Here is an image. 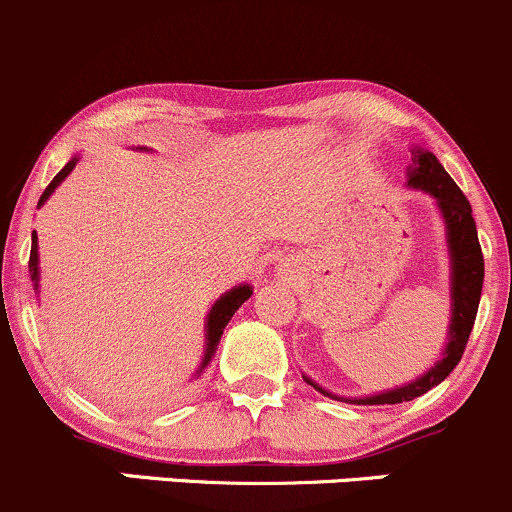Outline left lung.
Segmentation results:
<instances>
[{
	"label": "left lung",
	"mask_w": 512,
	"mask_h": 512,
	"mask_svg": "<svg viewBox=\"0 0 512 512\" xmlns=\"http://www.w3.org/2000/svg\"><path fill=\"white\" fill-rule=\"evenodd\" d=\"M410 188H420L437 200L439 210H442L444 224H447V241H449V256H452V324H449V344L442 359L434 364L425 376L417 381L408 383L403 388L386 390V393L371 395V398L351 400L359 405H398L408 403V400L420 398L422 393L439 386L449 373L454 371L456 364L461 361L466 342L474 329L478 300H481L483 288V254L481 244H478L476 222L471 217V205L466 200L464 192L454 183L452 175L442 168V163L432 156L430 151L422 148H412V166L408 170ZM310 386H315L320 393L334 398L332 393L322 390L317 383H312L305 376Z\"/></svg>",
	"instance_id": "obj_1"
}]
</instances>
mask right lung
<instances>
[{
	"label": "right lung",
	"instance_id": "obj_1",
	"mask_svg": "<svg viewBox=\"0 0 512 512\" xmlns=\"http://www.w3.org/2000/svg\"><path fill=\"white\" fill-rule=\"evenodd\" d=\"M75 163H78V161H75V158H73V161H70L68 166H65L63 170H60V173L56 175V178L51 180V185H48V188L43 190V195H41V200H38V205H43V202L48 200V195H51V192L56 190L60 183H63L65 175H68L70 170L75 168ZM29 268H31V278L38 280V241H36V232H34V236H31V258H29ZM249 298H251V288H249V285H239V288L229 290L227 295H222V298H219L217 302H214V307L210 310V317H207V324H205V327H207V354H205V359H202L200 371H202V368H205V366L210 364V361H212L214 349H217L219 339H222L224 327H227L229 320H232L234 312L239 310V307L244 305V302L249 300Z\"/></svg>",
	"mask_w": 512,
	"mask_h": 512
}]
</instances>
